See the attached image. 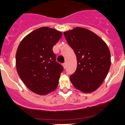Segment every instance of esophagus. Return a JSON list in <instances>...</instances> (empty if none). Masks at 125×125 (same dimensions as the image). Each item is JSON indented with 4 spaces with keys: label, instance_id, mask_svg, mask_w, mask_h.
<instances>
[{
    "label": "esophagus",
    "instance_id": "34e87169",
    "mask_svg": "<svg viewBox=\"0 0 125 125\" xmlns=\"http://www.w3.org/2000/svg\"><path fill=\"white\" fill-rule=\"evenodd\" d=\"M62 66H63L64 69H66V63H64L63 64H62Z\"/></svg>",
    "mask_w": 125,
    "mask_h": 125
}]
</instances>
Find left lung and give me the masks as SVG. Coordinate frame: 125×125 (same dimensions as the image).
Masks as SVG:
<instances>
[{"mask_svg":"<svg viewBox=\"0 0 125 125\" xmlns=\"http://www.w3.org/2000/svg\"><path fill=\"white\" fill-rule=\"evenodd\" d=\"M77 60L70 80L75 89L83 93L97 90L106 78L111 65L110 52L100 37L86 28L75 27L64 32Z\"/></svg>","mask_w":125,"mask_h":125,"instance_id":"left-lung-1","label":"left lung"}]
</instances>
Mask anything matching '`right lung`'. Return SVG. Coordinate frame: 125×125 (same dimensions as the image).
Returning <instances> with one entry per match:
<instances>
[{"label": "right lung", "instance_id": "right-lung-1", "mask_svg": "<svg viewBox=\"0 0 125 125\" xmlns=\"http://www.w3.org/2000/svg\"><path fill=\"white\" fill-rule=\"evenodd\" d=\"M62 32L42 27L30 33L21 41L16 52V67L25 85L34 93L45 95L58 87L63 67L56 62L52 47Z\"/></svg>", "mask_w": 125, "mask_h": 125}]
</instances>
